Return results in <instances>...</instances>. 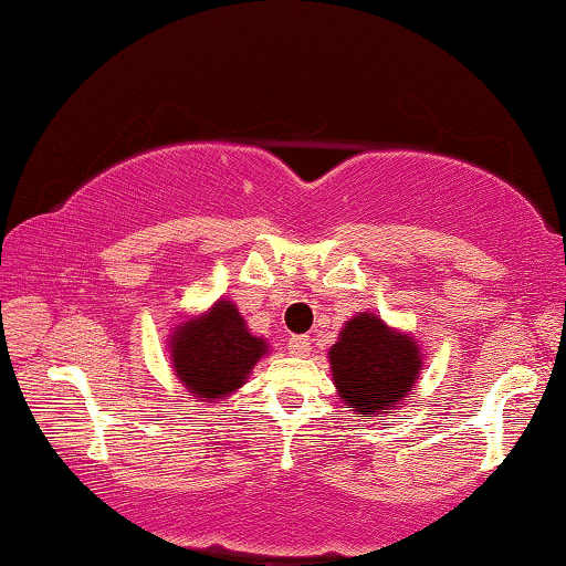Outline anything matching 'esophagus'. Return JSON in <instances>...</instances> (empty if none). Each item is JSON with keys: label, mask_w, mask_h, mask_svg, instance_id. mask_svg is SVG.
<instances>
[{"label": "esophagus", "mask_w": 566, "mask_h": 566, "mask_svg": "<svg viewBox=\"0 0 566 566\" xmlns=\"http://www.w3.org/2000/svg\"><path fill=\"white\" fill-rule=\"evenodd\" d=\"M289 350L295 358H305L311 354V338L308 336H293L289 340Z\"/></svg>", "instance_id": "esophagus-1"}]
</instances>
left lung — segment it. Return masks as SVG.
Returning a JSON list of instances; mask_svg holds the SVG:
<instances>
[{"mask_svg": "<svg viewBox=\"0 0 566 566\" xmlns=\"http://www.w3.org/2000/svg\"><path fill=\"white\" fill-rule=\"evenodd\" d=\"M333 386L348 411L391 416L409 401L423 368L419 340L396 331L376 313H358L344 323L328 350Z\"/></svg>", "mask_w": 566, "mask_h": 566, "instance_id": "8db88e82", "label": "left lung"}]
</instances>
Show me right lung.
I'll list each match as a JSON object with an SVG mask.
<instances>
[{
	"label": "right lung",
	"mask_w": 566,
	"mask_h": 566,
	"mask_svg": "<svg viewBox=\"0 0 566 566\" xmlns=\"http://www.w3.org/2000/svg\"><path fill=\"white\" fill-rule=\"evenodd\" d=\"M168 340L175 376L202 403H218L243 388L258 360L271 354L268 340L250 333L228 298H218L200 316L182 318Z\"/></svg>",
	"instance_id": "obj_1"
}]
</instances>
